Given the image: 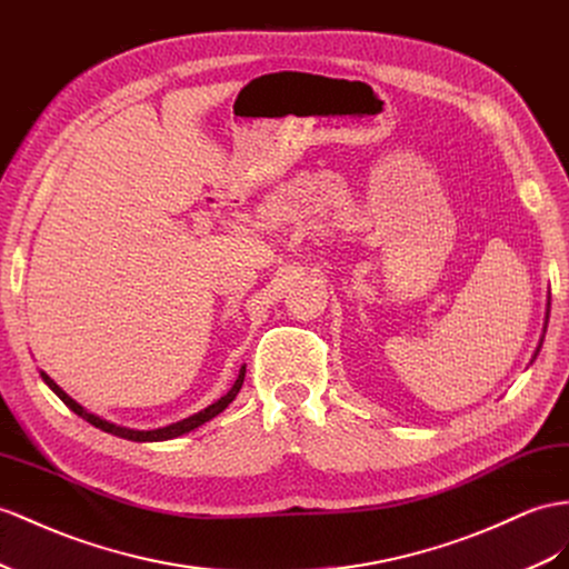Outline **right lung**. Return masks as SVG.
I'll use <instances>...</instances> for the list:
<instances>
[{"label": "right lung", "mask_w": 569, "mask_h": 569, "mask_svg": "<svg viewBox=\"0 0 569 569\" xmlns=\"http://www.w3.org/2000/svg\"><path fill=\"white\" fill-rule=\"evenodd\" d=\"M42 380H46V385L54 391L57 397H60V399L69 406L71 411H74L77 416H81L83 420H89L91 426H96V428H100V430H106V432L118 435V437H124V440H132V442H158V440H172V437H180V435H184V432H189V430H194V428L203 426V423H207V420H211L213 416L221 413V411L226 409V406L238 397V391H240V387H242V382H244V366H242V370H240V375H238L236 385L230 387V391H228L226 397H221L216 403H211L209 409H203V411H199V413H194V416H189V418L180 420V423H172V426L158 428V430H129V428L112 426V423H108V420H103V418H98V416H93V413H86L74 399H69V397L64 395V391L50 380V377H48L46 372H42Z\"/></svg>", "instance_id": "1"}]
</instances>
